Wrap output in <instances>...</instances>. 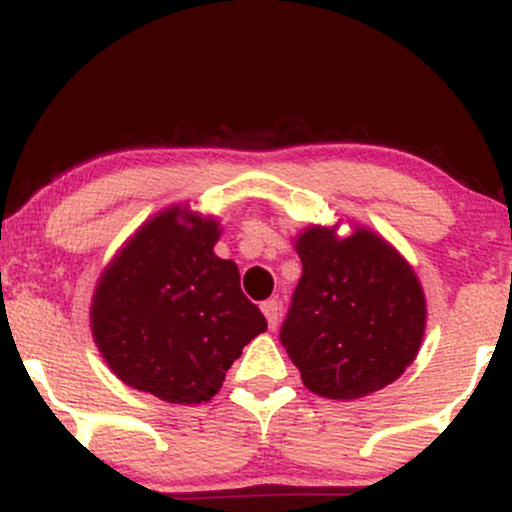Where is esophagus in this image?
Here are the masks:
<instances>
[{
	"label": "esophagus",
	"mask_w": 512,
	"mask_h": 512,
	"mask_svg": "<svg viewBox=\"0 0 512 512\" xmlns=\"http://www.w3.org/2000/svg\"><path fill=\"white\" fill-rule=\"evenodd\" d=\"M279 301H274V298H269V301H264L262 303V313H264V317H267V322H269V327H272V330H274V327L276 325H279Z\"/></svg>",
	"instance_id": "34e87169"
}]
</instances>
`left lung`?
<instances>
[{
  "label": "left lung",
  "mask_w": 512,
  "mask_h": 512,
  "mask_svg": "<svg viewBox=\"0 0 512 512\" xmlns=\"http://www.w3.org/2000/svg\"><path fill=\"white\" fill-rule=\"evenodd\" d=\"M310 223L293 236L301 257L281 344L303 385L325 399H358L395 383L426 334V293L414 267L373 228L349 236Z\"/></svg>",
  "instance_id": "8db88e82"
}]
</instances>
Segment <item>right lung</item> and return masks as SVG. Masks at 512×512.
I'll list each match as a JSON object with an SVG mask.
<instances>
[{"mask_svg":"<svg viewBox=\"0 0 512 512\" xmlns=\"http://www.w3.org/2000/svg\"><path fill=\"white\" fill-rule=\"evenodd\" d=\"M214 214L170 204L149 216L105 264L88 320L122 383L170 404H202L267 320L240 291L233 260L214 252Z\"/></svg>","mask_w":512,"mask_h":512,"instance_id":"right-lung-1","label":"right lung"}]
</instances>
